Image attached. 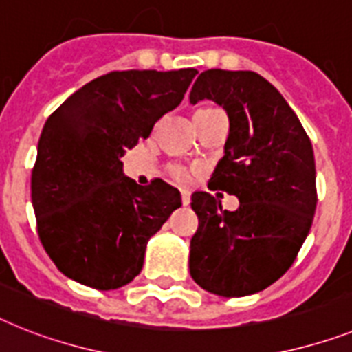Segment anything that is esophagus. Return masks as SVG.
<instances>
[{"label": "esophagus", "mask_w": 352, "mask_h": 352, "mask_svg": "<svg viewBox=\"0 0 352 352\" xmlns=\"http://www.w3.org/2000/svg\"><path fill=\"white\" fill-rule=\"evenodd\" d=\"M181 199H182V204H184V206H188V204L191 202L190 191H181Z\"/></svg>", "instance_id": "obj_1"}]
</instances>
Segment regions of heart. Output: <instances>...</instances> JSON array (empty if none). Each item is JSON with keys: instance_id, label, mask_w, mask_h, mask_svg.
Listing matches in <instances>:
<instances>
[{"instance_id": "b5f03b06", "label": "heart", "mask_w": 352, "mask_h": 352, "mask_svg": "<svg viewBox=\"0 0 352 352\" xmlns=\"http://www.w3.org/2000/svg\"><path fill=\"white\" fill-rule=\"evenodd\" d=\"M170 173L173 177V181L179 182L182 186H190L195 179V170L193 168H186L181 164H173L170 166Z\"/></svg>"}]
</instances>
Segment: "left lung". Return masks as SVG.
Listing matches in <instances>:
<instances>
[{
  "instance_id": "1",
  "label": "left lung",
  "mask_w": 352,
  "mask_h": 352,
  "mask_svg": "<svg viewBox=\"0 0 352 352\" xmlns=\"http://www.w3.org/2000/svg\"><path fill=\"white\" fill-rule=\"evenodd\" d=\"M200 100L217 102L229 116L226 155L209 190L236 195L240 208L221 209L206 191L191 195L199 229L191 238L190 274L221 297L258 294L294 265L311 229V141L283 94L254 71H204L190 93L193 105Z\"/></svg>"
}]
</instances>
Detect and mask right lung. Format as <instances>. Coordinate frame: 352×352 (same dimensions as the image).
<instances>
[{
	"label": "right lung",
	"mask_w": 352,
	"mask_h": 352,
	"mask_svg": "<svg viewBox=\"0 0 352 352\" xmlns=\"http://www.w3.org/2000/svg\"><path fill=\"white\" fill-rule=\"evenodd\" d=\"M199 71L129 69L98 76L46 120L32 170L37 232L55 267L96 290H116L143 268L146 243L181 193L161 179L140 186L121 157L182 102Z\"/></svg>",
	"instance_id": "1"
}]
</instances>
